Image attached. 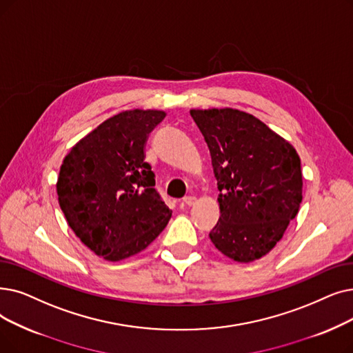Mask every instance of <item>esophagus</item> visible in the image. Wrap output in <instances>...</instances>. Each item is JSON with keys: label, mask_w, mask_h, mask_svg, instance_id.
<instances>
[{"label": "esophagus", "mask_w": 353, "mask_h": 353, "mask_svg": "<svg viewBox=\"0 0 353 353\" xmlns=\"http://www.w3.org/2000/svg\"><path fill=\"white\" fill-rule=\"evenodd\" d=\"M194 202H196V197L194 196H186V197H183V205H186V206H193L194 205Z\"/></svg>", "instance_id": "1"}]
</instances>
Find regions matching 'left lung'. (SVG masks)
<instances>
[{"label":"left lung","mask_w":353,"mask_h":353,"mask_svg":"<svg viewBox=\"0 0 353 353\" xmlns=\"http://www.w3.org/2000/svg\"><path fill=\"white\" fill-rule=\"evenodd\" d=\"M209 147L221 216L209 238L223 255L251 263L283 238L303 199L300 157L263 121L232 108L192 110Z\"/></svg>","instance_id":"1"}]
</instances>
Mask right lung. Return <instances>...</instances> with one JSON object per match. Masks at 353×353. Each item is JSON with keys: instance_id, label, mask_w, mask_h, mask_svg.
Segmentation results:
<instances>
[{"instance_id": "right-lung-1", "label": "right lung", "mask_w": 353, "mask_h": 353, "mask_svg": "<svg viewBox=\"0 0 353 353\" xmlns=\"http://www.w3.org/2000/svg\"><path fill=\"white\" fill-rule=\"evenodd\" d=\"M164 117L157 110L119 112L83 137L60 167V209L76 236L106 261L141 252L172 218L144 161L148 134Z\"/></svg>"}]
</instances>
